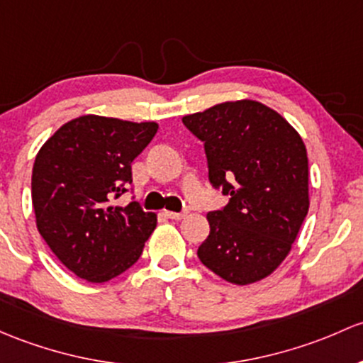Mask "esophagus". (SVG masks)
Masks as SVG:
<instances>
[{
  "instance_id": "34e87169",
  "label": "esophagus",
  "mask_w": 363,
  "mask_h": 363,
  "mask_svg": "<svg viewBox=\"0 0 363 363\" xmlns=\"http://www.w3.org/2000/svg\"><path fill=\"white\" fill-rule=\"evenodd\" d=\"M186 213H188V212H172V211H165V216L170 217V219H175V220L184 219Z\"/></svg>"
}]
</instances>
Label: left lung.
Listing matches in <instances>:
<instances>
[{
	"instance_id": "8db88e82",
	"label": "left lung",
	"mask_w": 363,
	"mask_h": 363,
	"mask_svg": "<svg viewBox=\"0 0 363 363\" xmlns=\"http://www.w3.org/2000/svg\"><path fill=\"white\" fill-rule=\"evenodd\" d=\"M182 123L205 144L208 179L230 196L208 212L198 257L235 285L269 277L296 242L308 208V155L296 128L274 109L243 99L188 114Z\"/></svg>"
}]
</instances>
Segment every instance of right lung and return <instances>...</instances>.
Instances as JSON below:
<instances>
[{"instance_id": "add662e5", "label": "right lung", "mask_w": 363, "mask_h": 363, "mask_svg": "<svg viewBox=\"0 0 363 363\" xmlns=\"http://www.w3.org/2000/svg\"><path fill=\"white\" fill-rule=\"evenodd\" d=\"M158 132L155 121L85 114L38 151L30 179L36 228L69 272L102 284L135 264L156 228L137 201L111 205L132 182V162Z\"/></svg>"}]
</instances>
